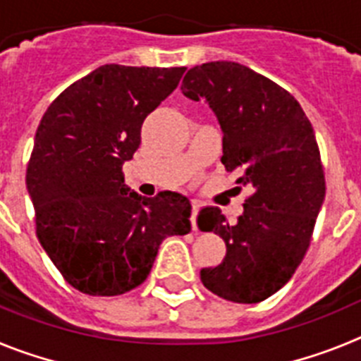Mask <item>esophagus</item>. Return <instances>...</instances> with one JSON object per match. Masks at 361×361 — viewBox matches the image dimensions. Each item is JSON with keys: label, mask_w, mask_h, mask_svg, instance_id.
<instances>
[{"label": "esophagus", "mask_w": 361, "mask_h": 361, "mask_svg": "<svg viewBox=\"0 0 361 361\" xmlns=\"http://www.w3.org/2000/svg\"><path fill=\"white\" fill-rule=\"evenodd\" d=\"M199 209H200V206H199V202H197V200H193V202H191V228H193V231H197V215H199Z\"/></svg>", "instance_id": "esophagus-1"}]
</instances>
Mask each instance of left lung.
Listing matches in <instances>:
<instances>
[{
	"label": "left lung",
	"mask_w": 361,
	"mask_h": 361,
	"mask_svg": "<svg viewBox=\"0 0 361 361\" xmlns=\"http://www.w3.org/2000/svg\"><path fill=\"white\" fill-rule=\"evenodd\" d=\"M180 88L209 104L224 133L220 161L253 191L237 224L219 208L200 212L199 228L226 242L224 260L200 280L220 298L257 304L291 280L311 242L325 199L317 137L288 90L238 63L193 66Z\"/></svg>",
	"instance_id": "left-lung-1"
}]
</instances>
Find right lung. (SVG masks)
<instances>
[{
  "label": "right lung",
  "instance_id": "add662e5",
  "mask_svg": "<svg viewBox=\"0 0 361 361\" xmlns=\"http://www.w3.org/2000/svg\"><path fill=\"white\" fill-rule=\"evenodd\" d=\"M184 66H99L44 111L27 168L43 250L85 295L116 296L141 286L166 237L191 231L180 193L146 199L124 184L123 164L141 126L183 78Z\"/></svg>",
  "mask_w": 361,
  "mask_h": 361
}]
</instances>
